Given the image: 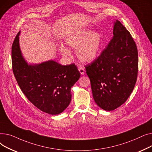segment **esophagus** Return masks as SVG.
<instances>
[{"mask_svg":"<svg viewBox=\"0 0 152 152\" xmlns=\"http://www.w3.org/2000/svg\"><path fill=\"white\" fill-rule=\"evenodd\" d=\"M79 71L81 75H84L85 73V69L84 68V67H79Z\"/></svg>","mask_w":152,"mask_h":152,"instance_id":"esophagus-1","label":"esophagus"}]
</instances>
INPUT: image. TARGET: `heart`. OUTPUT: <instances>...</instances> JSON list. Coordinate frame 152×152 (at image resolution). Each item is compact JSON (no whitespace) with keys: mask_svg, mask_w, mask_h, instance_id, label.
<instances>
[{"mask_svg":"<svg viewBox=\"0 0 152 152\" xmlns=\"http://www.w3.org/2000/svg\"><path fill=\"white\" fill-rule=\"evenodd\" d=\"M65 41L71 49H77V57L84 62H91L96 58L103 45L102 35L99 32L90 29L76 31L69 34ZM60 50L65 56L70 54V51L63 45L60 46Z\"/></svg>","mask_w":152,"mask_h":152,"instance_id":"obj_1","label":"heart"}]
</instances>
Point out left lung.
Wrapping results in <instances>:
<instances>
[{
    "instance_id": "obj_1",
    "label": "left lung",
    "mask_w": 152,
    "mask_h": 152,
    "mask_svg": "<svg viewBox=\"0 0 152 152\" xmlns=\"http://www.w3.org/2000/svg\"><path fill=\"white\" fill-rule=\"evenodd\" d=\"M138 62L132 36L116 20L113 38L99 57L86 66L93 97L99 107L111 111L127 100L137 81Z\"/></svg>"
}]
</instances>
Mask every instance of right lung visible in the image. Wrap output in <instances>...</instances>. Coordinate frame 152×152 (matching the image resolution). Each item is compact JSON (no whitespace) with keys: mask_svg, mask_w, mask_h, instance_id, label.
I'll return each instance as SVG.
<instances>
[{"mask_svg":"<svg viewBox=\"0 0 152 152\" xmlns=\"http://www.w3.org/2000/svg\"><path fill=\"white\" fill-rule=\"evenodd\" d=\"M19 34L12 47L14 76L26 98L40 110L58 115L65 110L71 100V88L80 77L75 63L68 65L50 60L39 65H28L19 45Z\"/></svg>","mask_w":152,"mask_h":152,"instance_id":"1","label":"right lung"}]
</instances>
